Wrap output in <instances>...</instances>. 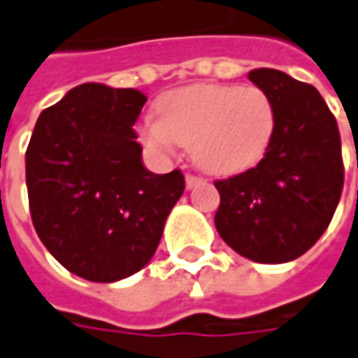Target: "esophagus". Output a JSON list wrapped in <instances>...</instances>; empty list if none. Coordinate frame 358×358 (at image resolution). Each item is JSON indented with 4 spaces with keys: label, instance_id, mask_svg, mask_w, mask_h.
<instances>
[{
    "label": "esophagus",
    "instance_id": "34e87169",
    "mask_svg": "<svg viewBox=\"0 0 358 358\" xmlns=\"http://www.w3.org/2000/svg\"><path fill=\"white\" fill-rule=\"evenodd\" d=\"M200 182H202V178H198L194 174H186V188L188 190H192L196 184H200Z\"/></svg>",
    "mask_w": 358,
    "mask_h": 358
}]
</instances>
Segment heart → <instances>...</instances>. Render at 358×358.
Masks as SVG:
<instances>
[{"instance_id":"heart-1","label":"heart","mask_w":358,"mask_h":358,"mask_svg":"<svg viewBox=\"0 0 358 358\" xmlns=\"http://www.w3.org/2000/svg\"><path fill=\"white\" fill-rule=\"evenodd\" d=\"M158 116L142 124V142L160 152L176 144L190 146L192 160L214 176L257 166L276 132L274 101L257 86L178 87L160 98Z\"/></svg>"}]
</instances>
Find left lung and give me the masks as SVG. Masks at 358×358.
Segmentation results:
<instances>
[{
  "instance_id": "1",
  "label": "left lung",
  "mask_w": 358,
  "mask_h": 358,
  "mask_svg": "<svg viewBox=\"0 0 358 358\" xmlns=\"http://www.w3.org/2000/svg\"><path fill=\"white\" fill-rule=\"evenodd\" d=\"M248 78L274 101L276 132L255 168L214 182V224L241 257L280 264L304 255L333 220L345 182L341 136L317 87L271 68Z\"/></svg>"
}]
</instances>
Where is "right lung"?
Masks as SVG:
<instances>
[{
  "instance_id": "1",
  "label": "right lung",
  "mask_w": 358,
  "mask_h": 358,
  "mask_svg": "<svg viewBox=\"0 0 358 358\" xmlns=\"http://www.w3.org/2000/svg\"><path fill=\"white\" fill-rule=\"evenodd\" d=\"M146 96L87 82L39 114L25 152L29 212L39 241L68 271L116 282L154 257L184 192V174L142 164L134 124Z\"/></svg>"
}]
</instances>
